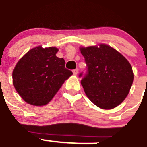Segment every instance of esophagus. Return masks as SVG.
<instances>
[{"instance_id": "obj_1", "label": "esophagus", "mask_w": 147, "mask_h": 147, "mask_svg": "<svg viewBox=\"0 0 147 147\" xmlns=\"http://www.w3.org/2000/svg\"><path fill=\"white\" fill-rule=\"evenodd\" d=\"M78 69H75L72 70V72H73L74 75H75L78 74Z\"/></svg>"}]
</instances>
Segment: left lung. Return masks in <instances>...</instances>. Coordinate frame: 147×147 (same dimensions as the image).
Listing matches in <instances>:
<instances>
[{
    "label": "left lung",
    "instance_id": "8db88e82",
    "mask_svg": "<svg viewBox=\"0 0 147 147\" xmlns=\"http://www.w3.org/2000/svg\"><path fill=\"white\" fill-rule=\"evenodd\" d=\"M86 63L81 85L89 99L105 109L115 108L127 98L133 82L129 62L118 51L107 44L81 47Z\"/></svg>",
    "mask_w": 147,
    "mask_h": 147
}]
</instances>
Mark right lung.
I'll use <instances>...</instances> for the list:
<instances>
[{
	"mask_svg": "<svg viewBox=\"0 0 147 147\" xmlns=\"http://www.w3.org/2000/svg\"><path fill=\"white\" fill-rule=\"evenodd\" d=\"M58 49L37 47L20 58L12 72L13 85L20 96L33 106L46 105L72 75L65 61L56 56Z\"/></svg>",
	"mask_w": 147,
	"mask_h": 147,
	"instance_id": "add662e5",
	"label": "right lung"
}]
</instances>
